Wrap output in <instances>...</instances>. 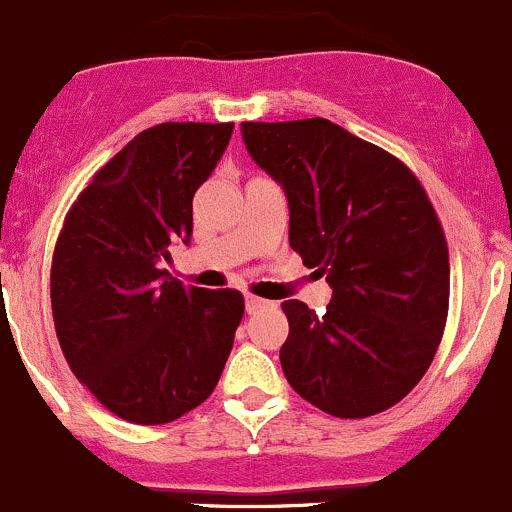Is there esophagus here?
<instances>
[{"label":"esophagus","mask_w":512,"mask_h":512,"mask_svg":"<svg viewBox=\"0 0 512 512\" xmlns=\"http://www.w3.org/2000/svg\"><path fill=\"white\" fill-rule=\"evenodd\" d=\"M263 306H266V301H263V298L246 296V311H249V313H254V311H258V308H263Z\"/></svg>","instance_id":"obj_1"}]
</instances>
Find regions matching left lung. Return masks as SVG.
<instances>
[{"label":"left lung","instance_id":"8db88e82","mask_svg":"<svg viewBox=\"0 0 512 512\" xmlns=\"http://www.w3.org/2000/svg\"><path fill=\"white\" fill-rule=\"evenodd\" d=\"M241 134L286 191L291 249L333 288L323 313L281 303L283 376L328 416L396 406L433 363L448 318V244L426 189L396 156L321 116L244 121Z\"/></svg>","mask_w":512,"mask_h":512}]
</instances>
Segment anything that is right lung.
Segmentation results:
<instances>
[{"label":"right lung","instance_id":"add662e5","mask_svg":"<svg viewBox=\"0 0 512 512\" xmlns=\"http://www.w3.org/2000/svg\"><path fill=\"white\" fill-rule=\"evenodd\" d=\"M234 124L166 121L101 166L64 219L52 258L59 346L91 396L139 426L201 406L219 383L244 296L184 288L161 261L189 244L194 194Z\"/></svg>","mask_w":512,"mask_h":512}]
</instances>
